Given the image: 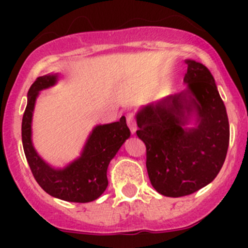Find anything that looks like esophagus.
<instances>
[{
	"instance_id": "1",
	"label": "esophagus",
	"mask_w": 248,
	"mask_h": 248,
	"mask_svg": "<svg viewBox=\"0 0 248 248\" xmlns=\"http://www.w3.org/2000/svg\"><path fill=\"white\" fill-rule=\"evenodd\" d=\"M126 123H128V126H129V129H130L131 134H135V131H137V124H135L134 117H133L131 114H129V115H128Z\"/></svg>"
}]
</instances>
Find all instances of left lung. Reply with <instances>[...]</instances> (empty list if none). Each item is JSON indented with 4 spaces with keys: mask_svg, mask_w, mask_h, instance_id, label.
Masks as SVG:
<instances>
[{
    "mask_svg": "<svg viewBox=\"0 0 248 248\" xmlns=\"http://www.w3.org/2000/svg\"><path fill=\"white\" fill-rule=\"evenodd\" d=\"M186 88L138 109L149 179L168 198L191 195L217 176L229 149L226 108L202 63L185 59Z\"/></svg>",
    "mask_w": 248,
    "mask_h": 248,
    "instance_id": "8db88e82",
    "label": "left lung"
}]
</instances>
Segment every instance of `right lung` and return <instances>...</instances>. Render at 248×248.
Instances as JSON below:
<instances>
[{"mask_svg": "<svg viewBox=\"0 0 248 248\" xmlns=\"http://www.w3.org/2000/svg\"><path fill=\"white\" fill-rule=\"evenodd\" d=\"M59 79L61 74L48 73L31 85L22 119L23 150L34 179L47 194L69 202H92L107 189L109 164L130 138V130L124 115L118 122L98 124L89 133L79 156L63 168L46 163L32 141V119L39 92L56 85Z\"/></svg>", "mask_w": 248, "mask_h": 248, "instance_id": "right-lung-1", "label": "right lung"}]
</instances>
